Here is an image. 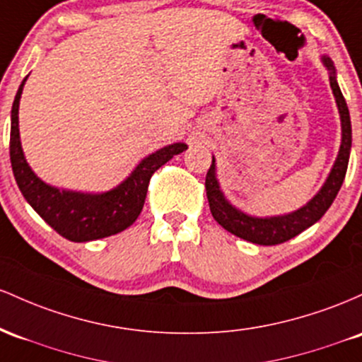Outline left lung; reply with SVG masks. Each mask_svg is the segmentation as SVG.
I'll use <instances>...</instances> for the list:
<instances>
[{
    "instance_id": "obj_1",
    "label": "left lung",
    "mask_w": 362,
    "mask_h": 362,
    "mask_svg": "<svg viewBox=\"0 0 362 362\" xmlns=\"http://www.w3.org/2000/svg\"><path fill=\"white\" fill-rule=\"evenodd\" d=\"M323 63L330 70V85L337 99V105H339L340 119H342V145H340L339 156H337L334 169H332L327 182H325L323 188L320 189L318 194L310 203H306L303 209L296 210V212L289 215H282V217H250V215L235 210L224 198L221 188H218L217 177H215V160L212 159V165H210L205 177V189L206 198H209L210 212H212L214 218L218 224L224 227L226 230H229V233L238 235V238L263 246H274L289 241L294 235L301 234L304 229H308V227L323 217L325 212L334 203L340 186H342L345 173H347L349 156H351L352 145L351 116H349L347 103H345L339 83H337L334 63H332L330 58H323Z\"/></svg>"
}]
</instances>
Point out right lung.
I'll list each match as a JSON object with an SVG mask.
<instances>
[{
  "mask_svg": "<svg viewBox=\"0 0 362 362\" xmlns=\"http://www.w3.org/2000/svg\"><path fill=\"white\" fill-rule=\"evenodd\" d=\"M27 80V78H25ZM23 80L11 107L10 160L15 180L25 200L44 221L68 241L85 243L107 238L124 230L140 215L147 197L152 174L174 156L186 150L185 144H174L157 150L138 164L132 176L111 192L85 194L59 192L46 185L32 173L23 157L18 133V103L23 90Z\"/></svg>",
  "mask_w": 362,
  "mask_h": 362,
  "instance_id": "add662e5",
  "label": "right lung"
}]
</instances>
